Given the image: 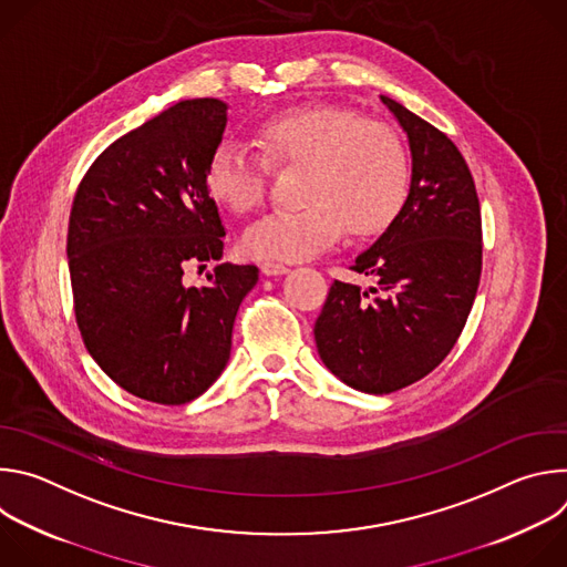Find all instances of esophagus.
Masks as SVG:
<instances>
[{"mask_svg": "<svg viewBox=\"0 0 567 567\" xmlns=\"http://www.w3.org/2000/svg\"><path fill=\"white\" fill-rule=\"evenodd\" d=\"M260 269H262L265 276H285V274H289V267L278 265V262H262Z\"/></svg>", "mask_w": 567, "mask_h": 567, "instance_id": "34e87169", "label": "esophagus"}]
</instances>
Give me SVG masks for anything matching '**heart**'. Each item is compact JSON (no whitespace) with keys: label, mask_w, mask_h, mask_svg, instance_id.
I'll list each match as a JSON object with an SVG mask.
<instances>
[{"label":"heart","mask_w":567,"mask_h":567,"mask_svg":"<svg viewBox=\"0 0 567 567\" xmlns=\"http://www.w3.org/2000/svg\"><path fill=\"white\" fill-rule=\"evenodd\" d=\"M260 152L221 143L206 171L215 202L245 215L269 188L271 168H305L300 208L274 210L241 233L251 258L296 262L341 237L368 239L401 213L411 190V154L388 125L339 107H305L267 118L258 127Z\"/></svg>","instance_id":"b5f03b06"}]
</instances>
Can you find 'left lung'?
Wrapping results in <instances>:
<instances>
[{
	"label": "left lung",
	"instance_id": "left-lung-1",
	"mask_svg": "<svg viewBox=\"0 0 567 567\" xmlns=\"http://www.w3.org/2000/svg\"><path fill=\"white\" fill-rule=\"evenodd\" d=\"M409 136L413 177L396 219L352 265L377 285L334 280L313 326L322 363L354 390L388 394L435 370L460 339L482 271L475 184L455 143L381 96Z\"/></svg>",
	"mask_w": 567,
	"mask_h": 567
}]
</instances>
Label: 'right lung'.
<instances>
[{
	"label": "right lung",
	"instance_id": "right-lung-1",
	"mask_svg": "<svg viewBox=\"0 0 567 567\" xmlns=\"http://www.w3.org/2000/svg\"><path fill=\"white\" fill-rule=\"evenodd\" d=\"M226 110L217 99L182 101L116 138L80 182L69 215L85 348L123 390L164 406H182L217 381L239 302L258 282V267L228 262L204 287L182 280L224 251L206 171Z\"/></svg>",
	"mask_w": 567,
	"mask_h": 567
}]
</instances>
